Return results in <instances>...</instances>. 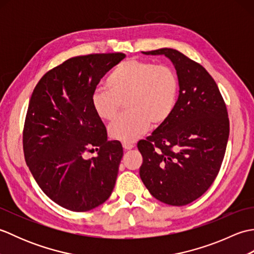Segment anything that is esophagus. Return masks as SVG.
Returning a JSON list of instances; mask_svg holds the SVG:
<instances>
[{"mask_svg": "<svg viewBox=\"0 0 254 254\" xmlns=\"http://www.w3.org/2000/svg\"><path fill=\"white\" fill-rule=\"evenodd\" d=\"M122 146H123V148L126 149V150H130V149H132L134 146H133V144H131V143H122Z\"/></svg>", "mask_w": 254, "mask_h": 254, "instance_id": "esophagus-1", "label": "esophagus"}]
</instances>
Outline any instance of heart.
Listing matches in <instances>:
<instances>
[{"label": "heart", "instance_id": "obj_1", "mask_svg": "<svg viewBox=\"0 0 254 254\" xmlns=\"http://www.w3.org/2000/svg\"><path fill=\"white\" fill-rule=\"evenodd\" d=\"M109 88H97L91 106L101 120L111 121L126 101V115L109 127L118 141L131 143L146 132L150 123H165L175 109L179 82L174 69L166 65L130 59L113 69L107 79Z\"/></svg>", "mask_w": 254, "mask_h": 254}]
</instances>
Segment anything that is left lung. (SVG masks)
Masks as SVG:
<instances>
[{
	"label": "left lung",
	"instance_id": "1",
	"mask_svg": "<svg viewBox=\"0 0 254 254\" xmlns=\"http://www.w3.org/2000/svg\"><path fill=\"white\" fill-rule=\"evenodd\" d=\"M142 53L169 59L179 97L168 120L137 144L143 156L139 177L158 201L182 206L206 192L218 175L229 137L227 108L198 63L169 48Z\"/></svg>",
	"mask_w": 254,
	"mask_h": 254
}]
</instances>
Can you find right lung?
Instances as JSON below:
<instances>
[{
  "label": "right lung",
  "instance_id": "right-lung-1",
  "mask_svg": "<svg viewBox=\"0 0 254 254\" xmlns=\"http://www.w3.org/2000/svg\"><path fill=\"white\" fill-rule=\"evenodd\" d=\"M124 58L101 53L68 59L46 73L30 97L23 134L26 164L46 195L73 212L99 206L116 185L123 148L108 141L91 95ZM87 151L97 156L85 159Z\"/></svg>",
  "mask_w": 254,
  "mask_h": 254
}]
</instances>
